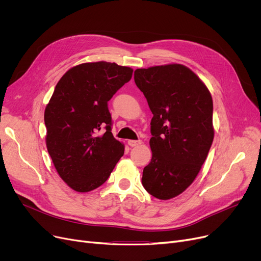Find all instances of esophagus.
Listing matches in <instances>:
<instances>
[{
	"label": "esophagus",
	"mask_w": 261,
	"mask_h": 261,
	"mask_svg": "<svg viewBox=\"0 0 261 261\" xmlns=\"http://www.w3.org/2000/svg\"><path fill=\"white\" fill-rule=\"evenodd\" d=\"M142 144V141L141 140H129L128 141V145L130 146V147H136V146H139V145H141Z\"/></svg>",
	"instance_id": "34e87169"
}]
</instances>
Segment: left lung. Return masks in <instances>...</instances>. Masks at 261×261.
Here are the masks:
<instances>
[{"label":"left lung","mask_w":261,"mask_h":261,"mask_svg":"<svg viewBox=\"0 0 261 261\" xmlns=\"http://www.w3.org/2000/svg\"><path fill=\"white\" fill-rule=\"evenodd\" d=\"M134 81L153 114L152 159L142 183L151 196L169 200L190 186L206 160L214 140L212 95L190 68L176 63L138 68Z\"/></svg>","instance_id":"1"}]
</instances>
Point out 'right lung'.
<instances>
[{"label": "right lung", "instance_id": "add662e5", "mask_svg": "<svg viewBox=\"0 0 261 261\" xmlns=\"http://www.w3.org/2000/svg\"><path fill=\"white\" fill-rule=\"evenodd\" d=\"M132 73L114 62L76 65L58 81L45 108L47 151L61 179L78 193L102 185L123 155L108 101Z\"/></svg>", "mask_w": 261, "mask_h": 261}]
</instances>
